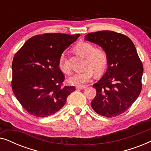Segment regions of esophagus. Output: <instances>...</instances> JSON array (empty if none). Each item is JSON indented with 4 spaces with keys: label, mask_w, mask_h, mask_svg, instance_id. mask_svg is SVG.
<instances>
[{
    "label": "esophagus",
    "mask_w": 151,
    "mask_h": 151,
    "mask_svg": "<svg viewBox=\"0 0 151 151\" xmlns=\"http://www.w3.org/2000/svg\"><path fill=\"white\" fill-rule=\"evenodd\" d=\"M86 86L84 85H81V86H76V88L77 89H85Z\"/></svg>",
    "instance_id": "obj_1"
}]
</instances>
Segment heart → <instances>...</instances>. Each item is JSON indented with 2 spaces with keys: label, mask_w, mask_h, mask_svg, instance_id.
Masks as SVG:
<instances>
[{
  "label": "heart",
  "mask_w": 151,
  "mask_h": 151,
  "mask_svg": "<svg viewBox=\"0 0 151 151\" xmlns=\"http://www.w3.org/2000/svg\"><path fill=\"white\" fill-rule=\"evenodd\" d=\"M76 52L86 57L85 70L76 72L70 76L68 81L71 84L81 86L91 80L94 72L102 73L106 69L108 63L106 53L101 48H95L94 45L87 42H80L75 47ZM58 67L63 73H70V68L66 60L65 53H62L58 61Z\"/></svg>",
  "instance_id": "1"
}]
</instances>
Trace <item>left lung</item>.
<instances>
[{
	"instance_id": "1",
	"label": "left lung",
	"mask_w": 151,
	"mask_h": 151,
	"mask_svg": "<svg viewBox=\"0 0 151 151\" xmlns=\"http://www.w3.org/2000/svg\"><path fill=\"white\" fill-rule=\"evenodd\" d=\"M85 40L100 45L106 53L108 69L93 86L96 96L91 102L98 114L116 117L129 109L142 91L143 65L133 42L113 31L89 33Z\"/></svg>"
}]
</instances>
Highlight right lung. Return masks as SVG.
<instances>
[{"label":"right lung","mask_w":151,"mask_h":151,"mask_svg":"<svg viewBox=\"0 0 151 151\" xmlns=\"http://www.w3.org/2000/svg\"><path fill=\"white\" fill-rule=\"evenodd\" d=\"M80 34H39L27 40L12 62V87L27 112L48 117L63 108L75 86H63L65 75L58 67L60 55Z\"/></svg>","instance_id":"right-lung-1"}]
</instances>
